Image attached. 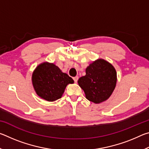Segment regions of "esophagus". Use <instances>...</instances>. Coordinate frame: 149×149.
Returning a JSON list of instances; mask_svg holds the SVG:
<instances>
[{"instance_id":"1","label":"esophagus","mask_w":149,"mask_h":149,"mask_svg":"<svg viewBox=\"0 0 149 149\" xmlns=\"http://www.w3.org/2000/svg\"><path fill=\"white\" fill-rule=\"evenodd\" d=\"M73 79H74L75 83H77V81H78V79H79V77H78V76H75L74 78H73Z\"/></svg>"}]
</instances>
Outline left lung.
Segmentation results:
<instances>
[{
  "instance_id": "8db88e82",
  "label": "left lung",
  "mask_w": 149,
  "mask_h": 149,
  "mask_svg": "<svg viewBox=\"0 0 149 149\" xmlns=\"http://www.w3.org/2000/svg\"><path fill=\"white\" fill-rule=\"evenodd\" d=\"M85 72L86 75L77 82L86 99L95 104L107 100L116 85L117 74L114 66L104 60L98 59L90 64Z\"/></svg>"
}]
</instances>
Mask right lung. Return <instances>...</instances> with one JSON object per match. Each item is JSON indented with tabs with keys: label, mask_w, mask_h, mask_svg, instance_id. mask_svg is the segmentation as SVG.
<instances>
[{
	"label": "right lung",
	"mask_w": 149,
	"mask_h": 149,
	"mask_svg": "<svg viewBox=\"0 0 149 149\" xmlns=\"http://www.w3.org/2000/svg\"><path fill=\"white\" fill-rule=\"evenodd\" d=\"M74 80L52 63L43 62L32 74V84L37 95L47 101L52 102L62 97L65 87Z\"/></svg>",
	"instance_id": "obj_1"
}]
</instances>
